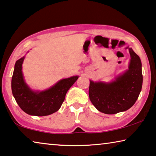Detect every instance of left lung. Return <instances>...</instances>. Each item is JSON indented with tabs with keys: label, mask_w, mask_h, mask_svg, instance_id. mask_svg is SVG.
<instances>
[{
	"label": "left lung",
	"mask_w": 156,
	"mask_h": 156,
	"mask_svg": "<svg viewBox=\"0 0 156 156\" xmlns=\"http://www.w3.org/2000/svg\"><path fill=\"white\" fill-rule=\"evenodd\" d=\"M128 69L115 76L109 82L90 80L89 98L99 111L105 114H115L126 111L133 106L142 86L141 60L132 48Z\"/></svg>",
	"instance_id": "1"
}]
</instances>
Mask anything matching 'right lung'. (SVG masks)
I'll list each match as a JSON object with an SVG mask.
<instances>
[{
  "label": "right lung",
  "instance_id": "obj_1",
  "mask_svg": "<svg viewBox=\"0 0 156 156\" xmlns=\"http://www.w3.org/2000/svg\"><path fill=\"white\" fill-rule=\"evenodd\" d=\"M25 57L17 60L14 65L12 91L15 100L20 108L30 115L46 116L55 113L61 108L68 90L79 76L62 79L45 90H33L26 83L23 73Z\"/></svg>",
  "mask_w": 156,
  "mask_h": 156
}]
</instances>
